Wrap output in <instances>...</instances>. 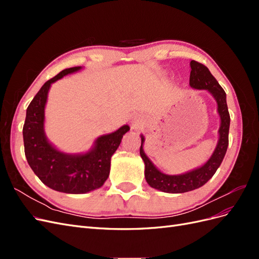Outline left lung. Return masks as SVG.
<instances>
[{"label": "left lung", "mask_w": 259, "mask_h": 259, "mask_svg": "<svg viewBox=\"0 0 259 259\" xmlns=\"http://www.w3.org/2000/svg\"><path fill=\"white\" fill-rule=\"evenodd\" d=\"M191 72L189 84L191 88L198 90H207L217 101L218 113L221 115V128H219V140L217 147L210 159L200 168L189 171L183 175H165L156 168L151 161L147 158L143 150L144 137H142V146H140V156L145 162V177L149 186L169 193H183L188 192L206 184L208 180L216 173L217 168L221 166L226 154L227 148L229 144V126L230 115L227 107L226 93L215 77L211 75L207 67L201 62L191 60Z\"/></svg>", "instance_id": "left-lung-1"}]
</instances>
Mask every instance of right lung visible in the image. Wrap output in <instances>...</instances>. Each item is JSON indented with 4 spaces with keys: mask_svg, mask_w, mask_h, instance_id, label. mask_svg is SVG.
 I'll list each match as a JSON object with an SVG mask.
<instances>
[{
    "mask_svg": "<svg viewBox=\"0 0 259 259\" xmlns=\"http://www.w3.org/2000/svg\"><path fill=\"white\" fill-rule=\"evenodd\" d=\"M80 68L62 70L45 82L27 108L22 128L30 167L44 185L65 193H85L103 186L110 173L111 156L130 130L128 125H124L111 134L99 137L93 150L79 155L61 153L48 142L44 134V108L51 84Z\"/></svg>",
    "mask_w": 259,
    "mask_h": 259,
    "instance_id": "right-lung-1",
    "label": "right lung"
}]
</instances>
